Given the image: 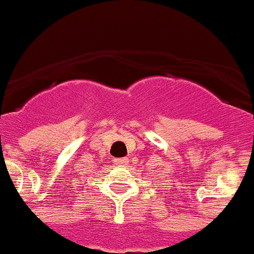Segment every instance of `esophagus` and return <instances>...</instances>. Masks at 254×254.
<instances>
[{
    "instance_id": "esophagus-1",
    "label": "esophagus",
    "mask_w": 254,
    "mask_h": 254,
    "mask_svg": "<svg viewBox=\"0 0 254 254\" xmlns=\"http://www.w3.org/2000/svg\"><path fill=\"white\" fill-rule=\"evenodd\" d=\"M114 162H115V165H125V164H128V159H127V157H122V159H115Z\"/></svg>"
}]
</instances>
